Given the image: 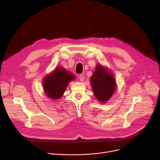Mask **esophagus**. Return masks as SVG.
<instances>
[{
	"label": "esophagus",
	"instance_id": "esophagus-1",
	"mask_svg": "<svg viewBox=\"0 0 160 160\" xmlns=\"http://www.w3.org/2000/svg\"><path fill=\"white\" fill-rule=\"evenodd\" d=\"M78 78H79V79L81 82H82L83 81H84V79H85V77H84V76H83L82 75H79L78 76Z\"/></svg>",
	"mask_w": 160,
	"mask_h": 160
}]
</instances>
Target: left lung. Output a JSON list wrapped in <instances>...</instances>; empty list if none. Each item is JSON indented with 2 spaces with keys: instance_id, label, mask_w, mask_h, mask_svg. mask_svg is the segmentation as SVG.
Segmentation results:
<instances>
[{
  "instance_id": "obj_1",
  "label": "left lung",
  "mask_w": 160,
  "mask_h": 160,
  "mask_svg": "<svg viewBox=\"0 0 160 160\" xmlns=\"http://www.w3.org/2000/svg\"><path fill=\"white\" fill-rule=\"evenodd\" d=\"M90 84L96 99L101 102H108L116 90V81L112 74L100 64L96 66L90 78Z\"/></svg>"
}]
</instances>
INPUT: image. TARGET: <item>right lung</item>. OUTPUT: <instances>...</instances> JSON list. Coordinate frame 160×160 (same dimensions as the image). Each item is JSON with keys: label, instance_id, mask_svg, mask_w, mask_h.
Masks as SVG:
<instances>
[{"label": "right lung", "instance_id": "add662e5", "mask_svg": "<svg viewBox=\"0 0 160 160\" xmlns=\"http://www.w3.org/2000/svg\"><path fill=\"white\" fill-rule=\"evenodd\" d=\"M75 79V75L63 67H57L43 81V88L49 98L58 100L61 98L70 81Z\"/></svg>", "mask_w": 160, "mask_h": 160}]
</instances>
